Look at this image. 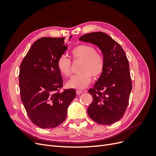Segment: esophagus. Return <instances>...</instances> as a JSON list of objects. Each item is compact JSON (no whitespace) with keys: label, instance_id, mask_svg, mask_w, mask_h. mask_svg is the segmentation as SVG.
Returning <instances> with one entry per match:
<instances>
[{"label":"esophagus","instance_id":"1","mask_svg":"<svg viewBox=\"0 0 156 156\" xmlns=\"http://www.w3.org/2000/svg\"><path fill=\"white\" fill-rule=\"evenodd\" d=\"M83 92L82 90H76V93L77 95H79V94H81V93H83Z\"/></svg>","mask_w":156,"mask_h":156}]
</instances>
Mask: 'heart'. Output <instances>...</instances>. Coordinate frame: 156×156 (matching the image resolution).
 <instances>
[{
    "label": "heart",
    "instance_id": "heart-1",
    "mask_svg": "<svg viewBox=\"0 0 156 156\" xmlns=\"http://www.w3.org/2000/svg\"><path fill=\"white\" fill-rule=\"evenodd\" d=\"M73 60L81 61L78 74L74 75L66 83L68 88L83 89L86 88L94 77L100 76L105 67V60L101 54L97 53L94 47L87 44L78 45L71 51ZM58 69L64 77H69L71 61L64 56H61L57 60Z\"/></svg>",
    "mask_w": 156,
    "mask_h": 156
}]
</instances>
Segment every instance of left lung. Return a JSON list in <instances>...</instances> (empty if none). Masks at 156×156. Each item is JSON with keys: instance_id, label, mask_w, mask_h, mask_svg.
I'll use <instances>...</instances> for the list:
<instances>
[{"instance_id": "left-lung-1", "label": "left lung", "mask_w": 156, "mask_h": 156, "mask_svg": "<svg viewBox=\"0 0 156 156\" xmlns=\"http://www.w3.org/2000/svg\"><path fill=\"white\" fill-rule=\"evenodd\" d=\"M79 40L98 46L105 60L103 73L88 90L93 101L88 114L98 124H112L122 119L128 105L132 89L128 60L120 45L104 32H91Z\"/></svg>"}]
</instances>
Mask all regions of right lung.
Masks as SVG:
<instances>
[{"label": "right lung", "mask_w": 156, "mask_h": 156, "mask_svg": "<svg viewBox=\"0 0 156 156\" xmlns=\"http://www.w3.org/2000/svg\"><path fill=\"white\" fill-rule=\"evenodd\" d=\"M66 44L64 37H41L32 44L20 66L21 101L32 123L43 129L62 124L76 96L73 88L59 92L63 79L56 63L68 49Z\"/></svg>", "instance_id": "right-lung-1"}]
</instances>
